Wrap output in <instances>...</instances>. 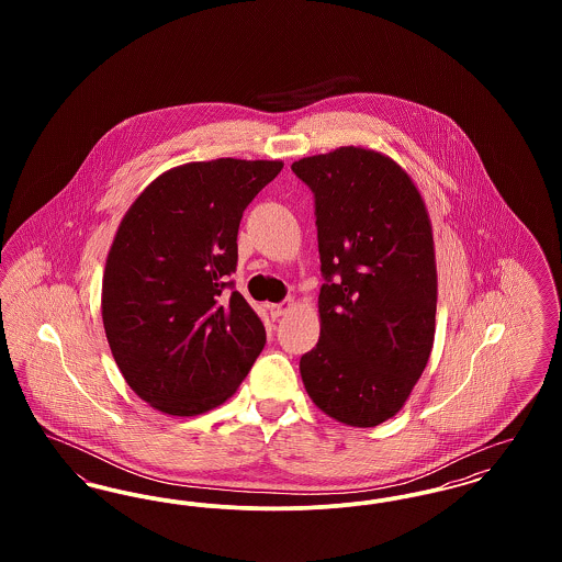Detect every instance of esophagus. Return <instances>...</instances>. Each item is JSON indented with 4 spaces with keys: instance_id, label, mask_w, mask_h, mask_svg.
<instances>
[{
    "instance_id": "esophagus-1",
    "label": "esophagus",
    "mask_w": 562,
    "mask_h": 562,
    "mask_svg": "<svg viewBox=\"0 0 562 562\" xmlns=\"http://www.w3.org/2000/svg\"><path fill=\"white\" fill-rule=\"evenodd\" d=\"M291 307H293V303H291V299H286V301H282V303H271L268 305L269 314H271V318H280V316H284V314H289L291 312Z\"/></svg>"
}]
</instances>
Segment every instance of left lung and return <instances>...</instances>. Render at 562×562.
<instances>
[{
	"label": "left lung",
	"instance_id": "left-lung-1",
	"mask_svg": "<svg viewBox=\"0 0 562 562\" xmlns=\"http://www.w3.org/2000/svg\"><path fill=\"white\" fill-rule=\"evenodd\" d=\"M314 193L321 339L301 356L310 398L353 428L394 417L428 364L436 263L426 204L396 161L362 147L294 161Z\"/></svg>",
	"mask_w": 562,
	"mask_h": 562
}]
</instances>
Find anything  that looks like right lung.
<instances>
[{
  "label": "right lung",
  "instance_id": "1",
  "mask_svg": "<svg viewBox=\"0 0 562 562\" xmlns=\"http://www.w3.org/2000/svg\"><path fill=\"white\" fill-rule=\"evenodd\" d=\"M282 161L221 158L172 168L122 218L103 276L109 348L134 392L191 417L227 401L266 346L236 291L241 213Z\"/></svg>",
  "mask_w": 562,
  "mask_h": 562
}]
</instances>
